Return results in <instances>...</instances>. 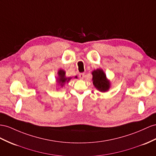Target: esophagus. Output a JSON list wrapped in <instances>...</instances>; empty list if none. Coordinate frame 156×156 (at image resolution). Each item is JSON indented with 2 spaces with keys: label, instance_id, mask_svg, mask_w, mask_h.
I'll return each instance as SVG.
<instances>
[{
  "label": "esophagus",
  "instance_id": "1",
  "mask_svg": "<svg viewBox=\"0 0 156 156\" xmlns=\"http://www.w3.org/2000/svg\"><path fill=\"white\" fill-rule=\"evenodd\" d=\"M84 73H80L79 74V77L80 79H83V78H84Z\"/></svg>",
  "mask_w": 156,
  "mask_h": 156
}]
</instances>
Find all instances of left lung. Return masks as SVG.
Listing matches in <instances>:
<instances>
[{
	"label": "left lung",
	"mask_w": 156,
	"mask_h": 156,
	"mask_svg": "<svg viewBox=\"0 0 156 156\" xmlns=\"http://www.w3.org/2000/svg\"><path fill=\"white\" fill-rule=\"evenodd\" d=\"M93 84L95 88L101 92L108 91L110 87V82L107 79L106 74L102 69H97L92 72Z\"/></svg>",
	"instance_id": "left-lung-1"
}]
</instances>
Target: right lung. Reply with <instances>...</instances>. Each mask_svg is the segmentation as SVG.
Wrapping results in <instances>:
<instances>
[{
    "label": "right lung",
    "instance_id": "right-lung-1",
    "mask_svg": "<svg viewBox=\"0 0 156 156\" xmlns=\"http://www.w3.org/2000/svg\"><path fill=\"white\" fill-rule=\"evenodd\" d=\"M65 74H66L65 71L62 69L59 70L58 71V77L57 78V82L58 84L61 86V87H62L64 85H65V83L69 82L70 80V79L72 78L70 77H69V78L66 77Z\"/></svg>",
    "mask_w": 156,
    "mask_h": 156
}]
</instances>
